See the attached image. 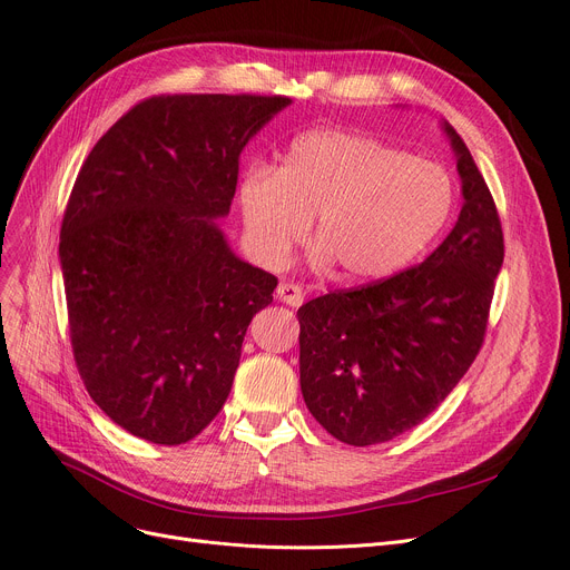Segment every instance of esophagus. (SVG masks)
<instances>
[{"instance_id": "1", "label": "esophagus", "mask_w": 570, "mask_h": 570, "mask_svg": "<svg viewBox=\"0 0 570 570\" xmlns=\"http://www.w3.org/2000/svg\"><path fill=\"white\" fill-rule=\"evenodd\" d=\"M278 299L287 306H302L304 304V287L297 283H281Z\"/></svg>"}]
</instances>
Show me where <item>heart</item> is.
<instances>
[{"instance_id":"heart-1","label":"heart","mask_w":570,"mask_h":570,"mask_svg":"<svg viewBox=\"0 0 570 570\" xmlns=\"http://www.w3.org/2000/svg\"><path fill=\"white\" fill-rule=\"evenodd\" d=\"M247 240L283 264L313 219V240L348 283L391 278L435 240L456 206L440 164L372 135L321 128L289 145L281 168L249 166L238 187Z\"/></svg>"}]
</instances>
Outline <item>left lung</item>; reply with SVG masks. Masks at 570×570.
Masks as SVG:
<instances>
[{
	"instance_id": "obj_1",
	"label": "left lung",
	"mask_w": 570,
	"mask_h": 570,
	"mask_svg": "<svg viewBox=\"0 0 570 570\" xmlns=\"http://www.w3.org/2000/svg\"><path fill=\"white\" fill-rule=\"evenodd\" d=\"M463 208L423 264L311 299L299 317V372L308 412L353 446L389 442L419 425L456 389L487 334L503 226L461 135Z\"/></svg>"
}]
</instances>
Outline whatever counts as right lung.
<instances>
[{"label": "right lung", "mask_w": 570, "mask_h": 570, "mask_svg": "<svg viewBox=\"0 0 570 570\" xmlns=\"http://www.w3.org/2000/svg\"><path fill=\"white\" fill-rule=\"evenodd\" d=\"M285 96H154L90 149L67 200L60 268L79 376L154 444L194 440L224 406L249 321L278 278L238 259L217 217L238 161Z\"/></svg>", "instance_id": "1"}]
</instances>
